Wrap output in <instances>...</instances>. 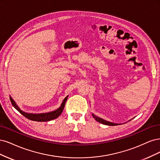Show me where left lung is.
<instances>
[{
  "instance_id": "left-lung-1",
  "label": "left lung",
  "mask_w": 160,
  "mask_h": 160,
  "mask_svg": "<svg viewBox=\"0 0 160 160\" xmlns=\"http://www.w3.org/2000/svg\"><path fill=\"white\" fill-rule=\"evenodd\" d=\"M92 115H93V117L95 118V120L96 121L102 123V124H105V125H108V126H116V125H118V123H112V122H108V121H106L102 119V118H100L96 117L94 114H92Z\"/></svg>"
}]
</instances>
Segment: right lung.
Listing matches in <instances>:
<instances>
[{"instance_id":"right-lung-1","label":"right lung","mask_w":160,"mask_h":160,"mask_svg":"<svg viewBox=\"0 0 160 160\" xmlns=\"http://www.w3.org/2000/svg\"><path fill=\"white\" fill-rule=\"evenodd\" d=\"M67 98H68V96H66L65 98L58 109L56 110L53 112L48 113H43V114H28V113H26L22 112V110H20V108L16 104V103H15L14 101L12 99V98L10 97V100H11L12 104L15 108V109H17L20 114L23 115L24 117L28 118V119L36 122H47L57 118L62 114V112L64 110Z\"/></svg>"}]
</instances>
